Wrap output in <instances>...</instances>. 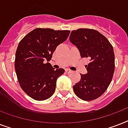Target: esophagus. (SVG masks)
I'll list each match as a JSON object with an SVG mask.
<instances>
[{
    "label": "esophagus",
    "mask_w": 128,
    "mask_h": 128,
    "mask_svg": "<svg viewBox=\"0 0 128 128\" xmlns=\"http://www.w3.org/2000/svg\"><path fill=\"white\" fill-rule=\"evenodd\" d=\"M72 71V70H70V69H66V73H68V74H69V73H71Z\"/></svg>",
    "instance_id": "obj_1"
}]
</instances>
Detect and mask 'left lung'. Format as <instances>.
I'll list each match as a JSON object with an SVG mask.
<instances>
[{
  "label": "left lung",
  "mask_w": 128,
  "mask_h": 128,
  "mask_svg": "<svg viewBox=\"0 0 128 128\" xmlns=\"http://www.w3.org/2000/svg\"><path fill=\"white\" fill-rule=\"evenodd\" d=\"M70 42L77 47L82 58H88V72L80 74L81 79L73 86L80 99L91 101L99 98L107 90L115 70L113 47L106 38L93 29L72 30Z\"/></svg>",
  "instance_id": "obj_1"
}]
</instances>
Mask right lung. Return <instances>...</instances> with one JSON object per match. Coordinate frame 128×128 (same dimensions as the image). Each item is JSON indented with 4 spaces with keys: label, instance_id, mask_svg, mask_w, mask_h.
Instances as JSON below:
<instances>
[{
    "label": "right lung",
    "instance_id": "add662e5",
    "mask_svg": "<svg viewBox=\"0 0 128 128\" xmlns=\"http://www.w3.org/2000/svg\"><path fill=\"white\" fill-rule=\"evenodd\" d=\"M70 30L36 28L19 42L14 67L22 90L35 100L48 99L55 92L56 80L63 68L54 70L49 63L56 47L66 40Z\"/></svg>",
    "mask_w": 128,
    "mask_h": 128
}]
</instances>
